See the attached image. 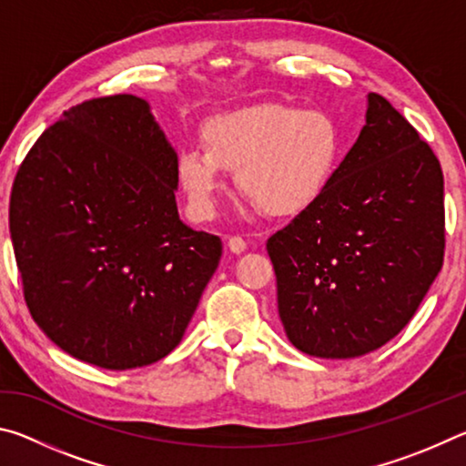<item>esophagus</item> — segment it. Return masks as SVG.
Here are the masks:
<instances>
[{
	"label": "esophagus",
	"instance_id": "obj_1",
	"mask_svg": "<svg viewBox=\"0 0 466 466\" xmlns=\"http://www.w3.org/2000/svg\"><path fill=\"white\" fill-rule=\"evenodd\" d=\"M228 247H230V250L236 252V255H240V252L247 250V240L240 238V236H230V238H228Z\"/></svg>",
	"mask_w": 466,
	"mask_h": 466
}]
</instances>
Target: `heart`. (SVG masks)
<instances>
[{
    "label": "heart",
    "instance_id": "1",
    "mask_svg": "<svg viewBox=\"0 0 466 466\" xmlns=\"http://www.w3.org/2000/svg\"><path fill=\"white\" fill-rule=\"evenodd\" d=\"M203 147H185L177 177L195 219L216 216L226 170H238L240 193L271 218L312 209L339 172L345 139L327 110L261 105L209 121Z\"/></svg>",
    "mask_w": 466,
    "mask_h": 466
}]
</instances>
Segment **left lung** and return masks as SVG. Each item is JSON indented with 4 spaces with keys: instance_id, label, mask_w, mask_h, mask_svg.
Masks as SVG:
<instances>
[{
    "instance_id": "8db88e82",
    "label": "left lung",
    "mask_w": 466,
    "mask_h": 466,
    "mask_svg": "<svg viewBox=\"0 0 466 466\" xmlns=\"http://www.w3.org/2000/svg\"><path fill=\"white\" fill-rule=\"evenodd\" d=\"M444 177L380 94L325 197L267 240L283 329L299 351L356 358L390 341L444 263Z\"/></svg>"
}]
</instances>
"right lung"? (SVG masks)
<instances>
[{
	"label": "right lung",
	"instance_id": "1",
	"mask_svg": "<svg viewBox=\"0 0 466 466\" xmlns=\"http://www.w3.org/2000/svg\"><path fill=\"white\" fill-rule=\"evenodd\" d=\"M177 152L146 100L92 98L30 147L10 195L22 291L63 351L106 370L167 358L222 257L178 218Z\"/></svg>",
	"mask_w": 466,
	"mask_h": 466
}]
</instances>
